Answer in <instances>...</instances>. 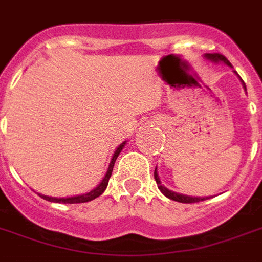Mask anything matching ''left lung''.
<instances>
[{
    "label": "left lung",
    "mask_w": 262,
    "mask_h": 262,
    "mask_svg": "<svg viewBox=\"0 0 262 262\" xmlns=\"http://www.w3.org/2000/svg\"><path fill=\"white\" fill-rule=\"evenodd\" d=\"M207 59H210L212 62H224L225 65H228V67H232L230 65V62L224 57V55H221V54H205L204 55ZM236 75H237V72H234ZM240 77V76H239ZM242 80V79H240ZM243 83V80H242ZM243 87L246 89V84L243 83ZM154 179H156L157 185H158V189L161 190V193L164 195H166L168 199L173 201H179V203H186V204H190V203H199V201H204L207 200L208 197H191V195H185V194H179V193H176V191H172L169 189H166L165 186L161 183L160 178H158V173H157V168L154 170Z\"/></svg>",
    "instance_id": "left-lung-1"
}]
</instances>
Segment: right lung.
<instances>
[{
    "instance_id": "1",
    "label": "right lung",
    "mask_w": 262,
    "mask_h": 262,
    "mask_svg": "<svg viewBox=\"0 0 262 262\" xmlns=\"http://www.w3.org/2000/svg\"><path fill=\"white\" fill-rule=\"evenodd\" d=\"M126 141H123L121 146L118 147L114 152V156L111 158V162H110V165H108V169H106V173L105 176L102 178V180L100 182V185L94 187L92 191H89L86 194H80V195H73V197H62V199H57V197H48V195H44V194H38L40 197H42L44 200L47 201H51V203H62V204H77V203H87V201H92L94 199H97L98 195H101L104 193V190L106 189V186H108V180L111 178L112 175V169H114V164H115L116 158L119 156V152L122 151V148L125 147Z\"/></svg>"
}]
</instances>
